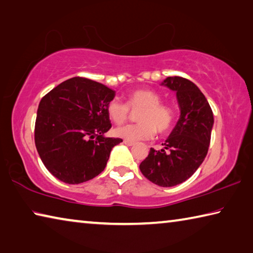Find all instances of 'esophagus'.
Returning <instances> with one entry per match:
<instances>
[{
    "mask_svg": "<svg viewBox=\"0 0 253 253\" xmlns=\"http://www.w3.org/2000/svg\"><path fill=\"white\" fill-rule=\"evenodd\" d=\"M124 144L125 145H127V146H132V145H134L135 143L134 142H129V140H124Z\"/></svg>",
    "mask_w": 253,
    "mask_h": 253,
    "instance_id": "obj_1",
    "label": "esophagus"
}]
</instances>
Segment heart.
<instances>
[{"label": "heart", "instance_id": "heart-1", "mask_svg": "<svg viewBox=\"0 0 253 253\" xmlns=\"http://www.w3.org/2000/svg\"><path fill=\"white\" fill-rule=\"evenodd\" d=\"M129 109L137 110L134 125L122 126L115 129V135L129 142L152 138L157 131L164 134L172 127L175 119L174 108L161 102V96L151 89H135L126 96L125 104L110 100L106 107L109 119L116 125H122L129 117Z\"/></svg>", "mask_w": 253, "mask_h": 253}]
</instances>
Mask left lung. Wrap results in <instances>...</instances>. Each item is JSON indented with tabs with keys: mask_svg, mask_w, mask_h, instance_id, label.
Returning a JSON list of instances; mask_svg holds the SVG:
<instances>
[{
	"mask_svg": "<svg viewBox=\"0 0 253 253\" xmlns=\"http://www.w3.org/2000/svg\"><path fill=\"white\" fill-rule=\"evenodd\" d=\"M163 85L176 92L178 122L161 151L151 148L140 163L145 177L163 187L185 182L202 164L209 151L213 113L198 85L182 77H168Z\"/></svg>",
	"mask_w": 253,
	"mask_h": 253,
	"instance_id": "8db88e82",
	"label": "left lung"
}]
</instances>
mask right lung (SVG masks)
Returning <instances> with one entry per match:
<instances>
[{
    "instance_id": "1",
    "label": "right lung",
    "mask_w": 253,
    "mask_h": 253,
    "mask_svg": "<svg viewBox=\"0 0 253 253\" xmlns=\"http://www.w3.org/2000/svg\"><path fill=\"white\" fill-rule=\"evenodd\" d=\"M113 89L81 77L63 81L38 107L34 142L46 169L68 184L87 182L105 169L122 138L105 137L111 128L106 107Z\"/></svg>"
}]
</instances>
